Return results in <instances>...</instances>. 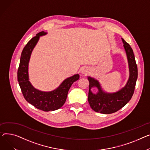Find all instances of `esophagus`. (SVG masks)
Segmentation results:
<instances>
[{"label": "esophagus", "instance_id": "esophagus-1", "mask_svg": "<svg viewBox=\"0 0 150 150\" xmlns=\"http://www.w3.org/2000/svg\"><path fill=\"white\" fill-rule=\"evenodd\" d=\"M89 72H90V69L88 68H87V67H85V68H83L82 69L81 74H88Z\"/></svg>", "mask_w": 150, "mask_h": 150}]
</instances>
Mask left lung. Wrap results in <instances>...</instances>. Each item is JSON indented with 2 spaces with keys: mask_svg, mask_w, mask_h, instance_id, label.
I'll list each match as a JSON object with an SVG mask.
<instances>
[{
  "mask_svg": "<svg viewBox=\"0 0 150 150\" xmlns=\"http://www.w3.org/2000/svg\"><path fill=\"white\" fill-rule=\"evenodd\" d=\"M121 38L128 60L129 78L124 87L116 92L108 93L104 91L98 80L88 76L87 79L89 81L88 101L90 106L96 112L103 114L113 113L125 106L133 95L137 79V67L133 49L122 38ZM94 87L98 89L96 94L91 92V88Z\"/></svg>",
  "mask_w": 150,
  "mask_h": 150,
  "instance_id": "left-lung-1",
  "label": "left lung"
}]
</instances>
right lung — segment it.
I'll use <instances>...</instances> for the list:
<instances>
[{"label":"right lung","instance_id":"1","mask_svg":"<svg viewBox=\"0 0 150 150\" xmlns=\"http://www.w3.org/2000/svg\"><path fill=\"white\" fill-rule=\"evenodd\" d=\"M47 34L44 31L40 32L28 42L22 51L17 72L18 82L25 99L29 104L45 112L54 111L61 108L66 102L70 87L79 78V74L74 75L65 79L57 88L49 92L35 88L29 81L28 66L32 52L40 37Z\"/></svg>","mask_w":150,"mask_h":150}]
</instances>
